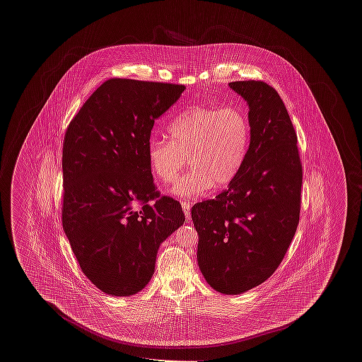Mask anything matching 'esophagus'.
Segmentation results:
<instances>
[{
  "instance_id": "obj_1",
  "label": "esophagus",
  "mask_w": 362,
  "mask_h": 362,
  "mask_svg": "<svg viewBox=\"0 0 362 362\" xmlns=\"http://www.w3.org/2000/svg\"><path fill=\"white\" fill-rule=\"evenodd\" d=\"M182 207H183L186 218H189L191 217V204L189 202H182Z\"/></svg>"
}]
</instances>
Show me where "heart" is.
Listing matches in <instances>:
<instances>
[{
	"instance_id": "heart-1",
	"label": "heart",
	"mask_w": 362,
	"mask_h": 362,
	"mask_svg": "<svg viewBox=\"0 0 362 362\" xmlns=\"http://www.w3.org/2000/svg\"><path fill=\"white\" fill-rule=\"evenodd\" d=\"M167 138H152L148 161L156 179L171 183L186 165L171 192L198 198L213 186L224 187L240 171L250 145V122L238 107L197 105L177 115L168 126Z\"/></svg>"
}]
</instances>
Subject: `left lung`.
<instances>
[{
	"instance_id": "obj_1",
	"label": "left lung",
	"mask_w": 362,
	"mask_h": 362,
	"mask_svg": "<svg viewBox=\"0 0 362 362\" xmlns=\"http://www.w3.org/2000/svg\"><path fill=\"white\" fill-rule=\"evenodd\" d=\"M229 86L248 104L250 146L228 189L195 204L191 218L207 284L217 292L240 294L270 278L292 243L303 167L297 134L276 89L255 80Z\"/></svg>"
}]
</instances>
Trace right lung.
I'll list each match as a JSON object with an SVG mask.
<instances>
[{
    "instance_id": "right-lung-1",
    "label": "right lung",
    "mask_w": 362,
    "mask_h": 362,
    "mask_svg": "<svg viewBox=\"0 0 362 362\" xmlns=\"http://www.w3.org/2000/svg\"><path fill=\"white\" fill-rule=\"evenodd\" d=\"M185 89L107 80L64 138L62 226L83 273L110 296L142 291L160 244L185 223L180 204L160 197L148 161L156 119Z\"/></svg>"
}]
</instances>
